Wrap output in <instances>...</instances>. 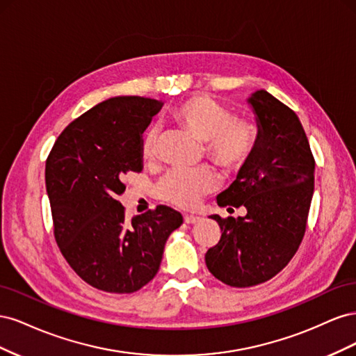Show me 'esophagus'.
Here are the masks:
<instances>
[{
    "mask_svg": "<svg viewBox=\"0 0 356 356\" xmlns=\"http://www.w3.org/2000/svg\"><path fill=\"white\" fill-rule=\"evenodd\" d=\"M184 221L187 224H196L197 221H200V218L195 217V215H184Z\"/></svg>",
    "mask_w": 356,
    "mask_h": 356,
    "instance_id": "34e87169",
    "label": "esophagus"
}]
</instances>
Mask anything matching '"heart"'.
<instances>
[{"instance_id": "heart-1", "label": "heart", "mask_w": 356, "mask_h": 356, "mask_svg": "<svg viewBox=\"0 0 356 356\" xmlns=\"http://www.w3.org/2000/svg\"><path fill=\"white\" fill-rule=\"evenodd\" d=\"M172 120L204 143V153L224 169H238L252 156L257 129L245 118H232L224 105L209 96H191L172 110ZM157 129L149 127L141 138V156L153 160L157 154ZM217 186L209 168L177 169L160 181L157 195L179 208H195L199 199Z\"/></svg>"}]
</instances>
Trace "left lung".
Returning <instances> with one entry per match:
<instances>
[{"label": "left lung", "instance_id": "obj_1", "mask_svg": "<svg viewBox=\"0 0 356 356\" xmlns=\"http://www.w3.org/2000/svg\"><path fill=\"white\" fill-rule=\"evenodd\" d=\"M257 145L218 207H245V217L209 218L221 229L220 242L204 261L230 286H254L277 275L297 252L314 196L315 159L297 114L264 89L251 93Z\"/></svg>", "mask_w": 356, "mask_h": 356}]
</instances>
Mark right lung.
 Segmentation results:
<instances>
[{
	"label": "right lung",
	"mask_w": 356,
	"mask_h": 356,
	"mask_svg": "<svg viewBox=\"0 0 356 356\" xmlns=\"http://www.w3.org/2000/svg\"><path fill=\"white\" fill-rule=\"evenodd\" d=\"M163 102L115 96L70 123L46 161L55 238L84 282L106 293L141 289L159 272L165 243L182 215L160 204L124 218L118 202L129 170L141 172V138Z\"/></svg>",
	"instance_id": "right-lung-1"
}]
</instances>
